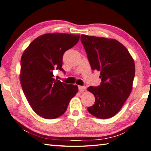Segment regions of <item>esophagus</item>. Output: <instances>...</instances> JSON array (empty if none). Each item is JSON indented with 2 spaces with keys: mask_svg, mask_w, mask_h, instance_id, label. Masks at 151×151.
Returning a JSON list of instances; mask_svg holds the SVG:
<instances>
[{
  "mask_svg": "<svg viewBox=\"0 0 151 151\" xmlns=\"http://www.w3.org/2000/svg\"><path fill=\"white\" fill-rule=\"evenodd\" d=\"M86 87L85 86H78V90L81 92L84 91V90H86Z\"/></svg>",
  "mask_w": 151,
  "mask_h": 151,
  "instance_id": "34e87169",
  "label": "esophagus"
}]
</instances>
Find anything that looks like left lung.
<instances>
[{
    "mask_svg": "<svg viewBox=\"0 0 151 151\" xmlns=\"http://www.w3.org/2000/svg\"><path fill=\"white\" fill-rule=\"evenodd\" d=\"M81 40L92 69L100 71L102 81L99 86L88 88L95 97L88 111L98 118H109L118 113L129 96L135 63L127 48L116 40L81 35Z\"/></svg>",
    "mask_w": 151,
    "mask_h": 151,
    "instance_id": "1",
    "label": "left lung"
}]
</instances>
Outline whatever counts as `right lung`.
Here are the masks:
<instances>
[{
	"instance_id": "right-lung-1",
	"label": "right lung",
	"mask_w": 151,
	"mask_h": 151,
	"mask_svg": "<svg viewBox=\"0 0 151 151\" xmlns=\"http://www.w3.org/2000/svg\"><path fill=\"white\" fill-rule=\"evenodd\" d=\"M79 38L80 35L61 33L43 34L33 41L22 55V88L33 110L43 118L62 116L78 92L76 85L55 79L53 71H64L63 54L78 43Z\"/></svg>"
}]
</instances>
